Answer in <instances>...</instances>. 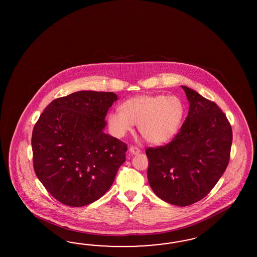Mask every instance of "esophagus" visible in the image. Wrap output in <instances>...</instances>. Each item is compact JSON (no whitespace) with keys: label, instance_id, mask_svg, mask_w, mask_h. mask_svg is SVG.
<instances>
[{"label":"esophagus","instance_id":"34e87169","mask_svg":"<svg viewBox=\"0 0 257 257\" xmlns=\"http://www.w3.org/2000/svg\"><path fill=\"white\" fill-rule=\"evenodd\" d=\"M129 152L131 153V155H134V156H136V155H139L140 154V149L138 148V147H130V149H129Z\"/></svg>","mask_w":257,"mask_h":257}]
</instances>
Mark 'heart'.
I'll return each mask as SVG.
<instances>
[{
    "label": "heart",
    "mask_w": 257,
    "mask_h": 257,
    "mask_svg": "<svg viewBox=\"0 0 257 257\" xmlns=\"http://www.w3.org/2000/svg\"><path fill=\"white\" fill-rule=\"evenodd\" d=\"M184 112V104L176 96L140 95L124 101L120 111H111L107 122L117 138L124 137L132 130L133 124H138L144 140L161 145L176 136Z\"/></svg>",
    "instance_id": "heart-1"
}]
</instances>
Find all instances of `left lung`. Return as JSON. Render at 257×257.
<instances>
[{
  "label": "left lung",
  "mask_w": 257,
  "mask_h": 257,
  "mask_svg": "<svg viewBox=\"0 0 257 257\" xmlns=\"http://www.w3.org/2000/svg\"><path fill=\"white\" fill-rule=\"evenodd\" d=\"M188 115L169 144L148 148L149 184L161 200L177 206L199 202L215 187L229 163L233 140L225 114L214 101L182 86Z\"/></svg>",
  "instance_id": "left-lung-1"
}]
</instances>
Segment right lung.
<instances>
[{
	"label": "right lung",
	"mask_w": 257,
	"mask_h": 257,
	"mask_svg": "<svg viewBox=\"0 0 257 257\" xmlns=\"http://www.w3.org/2000/svg\"><path fill=\"white\" fill-rule=\"evenodd\" d=\"M113 92L77 91L52 101L32 134L34 170L58 202L80 207L99 200L125 162L127 145L103 132Z\"/></svg>",
	"instance_id": "obj_1"
}]
</instances>
